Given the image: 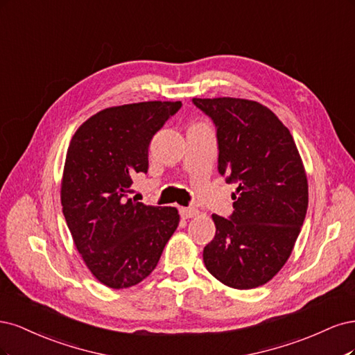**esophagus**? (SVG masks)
I'll list each match as a JSON object with an SVG mask.
<instances>
[{"mask_svg":"<svg viewBox=\"0 0 355 355\" xmlns=\"http://www.w3.org/2000/svg\"><path fill=\"white\" fill-rule=\"evenodd\" d=\"M180 215L184 220H189V218H194V216H198L199 211L194 208H180Z\"/></svg>","mask_w":355,"mask_h":355,"instance_id":"34e87169","label":"esophagus"}]
</instances>
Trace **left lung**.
<instances>
[{"label": "left lung", "mask_w": 355, "mask_h": 355, "mask_svg": "<svg viewBox=\"0 0 355 355\" xmlns=\"http://www.w3.org/2000/svg\"><path fill=\"white\" fill-rule=\"evenodd\" d=\"M214 121L218 171L236 182L233 214H212L207 270L233 289L266 284L289 259L308 208V181L291 131L258 101L193 98Z\"/></svg>", "instance_id": "8db88e82"}]
</instances>
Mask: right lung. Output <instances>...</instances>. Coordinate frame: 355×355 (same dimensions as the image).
<instances>
[{
	"label": "right lung",
	"instance_id": "right-lung-1",
	"mask_svg": "<svg viewBox=\"0 0 355 355\" xmlns=\"http://www.w3.org/2000/svg\"><path fill=\"white\" fill-rule=\"evenodd\" d=\"M181 101L107 107L87 119L66 153L60 199L75 248L107 288L143 282L177 230L173 207L128 199L132 177L147 173L148 144Z\"/></svg>",
	"mask_w": 355,
	"mask_h": 355
}]
</instances>
